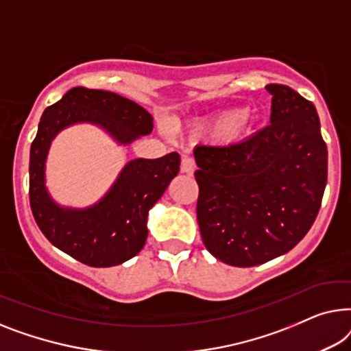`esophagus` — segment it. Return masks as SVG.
<instances>
[{"mask_svg":"<svg viewBox=\"0 0 351 351\" xmlns=\"http://www.w3.org/2000/svg\"><path fill=\"white\" fill-rule=\"evenodd\" d=\"M195 171V160L191 157H182L181 160V173L192 175Z\"/></svg>","mask_w":351,"mask_h":351,"instance_id":"obj_1","label":"esophagus"}]
</instances>
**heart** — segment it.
Returning <instances> with one entry per match:
<instances>
[{
    "label": "heart",
    "mask_w": 351,
    "mask_h": 351,
    "mask_svg": "<svg viewBox=\"0 0 351 351\" xmlns=\"http://www.w3.org/2000/svg\"><path fill=\"white\" fill-rule=\"evenodd\" d=\"M251 124H253V121L248 114V110L243 106H235L215 114L204 125L197 127L195 133L197 135H208L215 140L232 143L246 135L251 130Z\"/></svg>",
    "instance_id": "obj_1"
}]
</instances>
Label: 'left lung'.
I'll return each mask as SVG.
<instances>
[{"label": "left lung", "instance_id": "8db88e82", "mask_svg": "<svg viewBox=\"0 0 351 351\" xmlns=\"http://www.w3.org/2000/svg\"><path fill=\"white\" fill-rule=\"evenodd\" d=\"M270 125L232 146H197V221L206 250L253 267L293 250L315 223L328 181L317 108L269 84Z\"/></svg>", "mask_w": 351, "mask_h": 351}]
</instances>
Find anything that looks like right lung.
Returning a JSON list of instances; mask_svg holds the SVG:
<instances>
[{
  "instance_id": "right-lung-1",
  "label": "right lung",
  "mask_w": 351,
  "mask_h": 351,
  "mask_svg": "<svg viewBox=\"0 0 351 351\" xmlns=\"http://www.w3.org/2000/svg\"><path fill=\"white\" fill-rule=\"evenodd\" d=\"M87 122L101 127L119 143L130 145L152 132V116L117 93L73 87L44 110L29 149V206L46 239L79 263L112 267L140 253L147 237V213L180 171V154L133 159L111 189L87 208H66L52 200L46 187V159L63 128Z\"/></svg>"
}]
</instances>
